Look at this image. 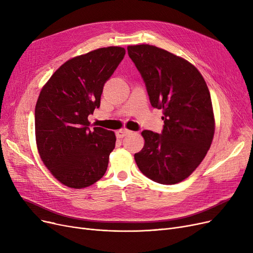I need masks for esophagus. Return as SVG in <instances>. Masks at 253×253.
<instances>
[{
	"label": "esophagus",
	"mask_w": 253,
	"mask_h": 253,
	"mask_svg": "<svg viewBox=\"0 0 253 253\" xmlns=\"http://www.w3.org/2000/svg\"><path fill=\"white\" fill-rule=\"evenodd\" d=\"M130 133H132V131H130L128 129H120V130H118L116 132V135H117L118 138H123L124 136H126V135H128Z\"/></svg>",
	"instance_id": "obj_1"
}]
</instances>
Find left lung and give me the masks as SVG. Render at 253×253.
I'll return each mask as SVG.
<instances>
[{"label": "left lung", "instance_id": "obj_1", "mask_svg": "<svg viewBox=\"0 0 253 253\" xmlns=\"http://www.w3.org/2000/svg\"><path fill=\"white\" fill-rule=\"evenodd\" d=\"M153 108L163 110L161 134L143 130V149L134 155L142 173L162 184L190 176L206 156L214 116L205 80L189 61L151 45L128 46Z\"/></svg>", "mask_w": 253, "mask_h": 253}]
</instances>
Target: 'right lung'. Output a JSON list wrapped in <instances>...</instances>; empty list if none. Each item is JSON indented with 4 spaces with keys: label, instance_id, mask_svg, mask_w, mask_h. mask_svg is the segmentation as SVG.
<instances>
[{
    "label": "right lung",
    "instance_id": "right-lung-1",
    "mask_svg": "<svg viewBox=\"0 0 253 253\" xmlns=\"http://www.w3.org/2000/svg\"><path fill=\"white\" fill-rule=\"evenodd\" d=\"M108 47L63 63L40 93L35 110L38 150L45 166L66 187L82 189L100 179L115 149L116 135L90 129L88 116L100 106L105 82L125 56Z\"/></svg>",
    "mask_w": 253,
    "mask_h": 253
}]
</instances>
